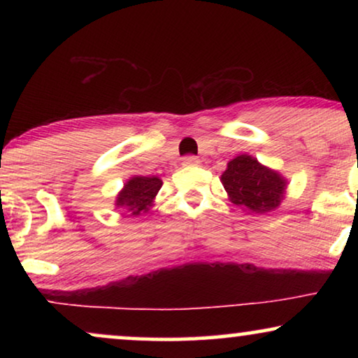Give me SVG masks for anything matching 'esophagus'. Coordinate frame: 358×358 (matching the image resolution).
<instances>
[{"mask_svg": "<svg viewBox=\"0 0 358 358\" xmlns=\"http://www.w3.org/2000/svg\"><path fill=\"white\" fill-rule=\"evenodd\" d=\"M200 159L195 158V156H185L182 158V166H199Z\"/></svg>", "mask_w": 358, "mask_h": 358, "instance_id": "34e87169", "label": "esophagus"}]
</instances>
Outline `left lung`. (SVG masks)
<instances>
[{"label": "left lung", "mask_w": 358, "mask_h": 358, "mask_svg": "<svg viewBox=\"0 0 358 358\" xmlns=\"http://www.w3.org/2000/svg\"><path fill=\"white\" fill-rule=\"evenodd\" d=\"M222 184L229 202L244 212L264 215L280 207L288 180L275 169L267 168L251 155H239L227 164Z\"/></svg>", "instance_id": "1"}]
</instances>
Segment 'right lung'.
<instances>
[{
    "label": "right lung",
    "mask_w": 358,
    "mask_h": 358,
    "mask_svg": "<svg viewBox=\"0 0 358 358\" xmlns=\"http://www.w3.org/2000/svg\"><path fill=\"white\" fill-rule=\"evenodd\" d=\"M163 180L156 176H134L124 184V187L115 197V208H122L134 217L150 212L155 205V199L158 195Z\"/></svg>",
    "instance_id": "1"
}]
</instances>
